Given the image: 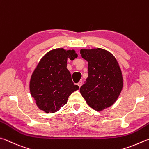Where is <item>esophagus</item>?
<instances>
[{"mask_svg":"<svg viewBox=\"0 0 149 149\" xmlns=\"http://www.w3.org/2000/svg\"><path fill=\"white\" fill-rule=\"evenodd\" d=\"M77 85H78V86H79V88H80V87H81V86L82 85V80H80V81H79V83H78V84H77Z\"/></svg>","mask_w":149,"mask_h":149,"instance_id":"1","label":"esophagus"}]
</instances>
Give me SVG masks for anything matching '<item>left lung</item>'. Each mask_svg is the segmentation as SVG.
<instances>
[{"label":"left lung","instance_id":"1","mask_svg":"<svg viewBox=\"0 0 149 149\" xmlns=\"http://www.w3.org/2000/svg\"><path fill=\"white\" fill-rule=\"evenodd\" d=\"M80 54L88 63V77L80 93L91 108L100 111L114 104L121 92L120 68L113 55L103 49H82Z\"/></svg>","mask_w":149,"mask_h":149}]
</instances>
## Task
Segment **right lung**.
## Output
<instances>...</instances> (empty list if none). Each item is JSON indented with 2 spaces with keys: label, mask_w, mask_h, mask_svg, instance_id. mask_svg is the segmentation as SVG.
<instances>
[{
  "label": "right lung",
  "mask_w": 149,
  "mask_h": 149,
  "mask_svg": "<svg viewBox=\"0 0 149 149\" xmlns=\"http://www.w3.org/2000/svg\"><path fill=\"white\" fill-rule=\"evenodd\" d=\"M78 57L74 50L57 48L48 52L38 63L30 81V92L38 108L54 113L64 106L69 95L79 89L67 69V59Z\"/></svg>",
  "instance_id": "add662e5"
}]
</instances>
